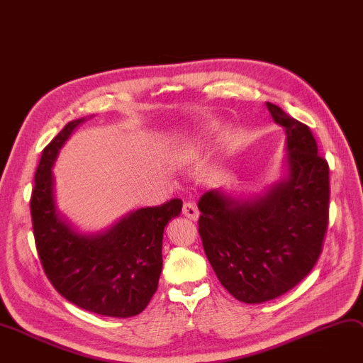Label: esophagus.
Masks as SVG:
<instances>
[{
	"mask_svg": "<svg viewBox=\"0 0 363 363\" xmlns=\"http://www.w3.org/2000/svg\"><path fill=\"white\" fill-rule=\"evenodd\" d=\"M182 214L194 222L200 217V211L194 203H185L182 207Z\"/></svg>",
	"mask_w": 363,
	"mask_h": 363,
	"instance_id": "34e87169",
	"label": "esophagus"
}]
</instances>
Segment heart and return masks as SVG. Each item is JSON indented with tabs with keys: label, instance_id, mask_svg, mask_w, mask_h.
Returning a JSON list of instances; mask_svg holds the SVG:
<instances>
[{
	"label": "heart",
	"instance_id": "b5f03b06",
	"mask_svg": "<svg viewBox=\"0 0 363 363\" xmlns=\"http://www.w3.org/2000/svg\"><path fill=\"white\" fill-rule=\"evenodd\" d=\"M210 131H211V128L206 127L204 130H201L200 134L181 143L172 155L174 162L184 164V163H189L192 160H197L203 152L204 143H206L207 137L210 135Z\"/></svg>",
	"mask_w": 363,
	"mask_h": 363
}]
</instances>
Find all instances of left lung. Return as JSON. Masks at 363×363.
<instances>
[{"label":"left lung","mask_w":363,"mask_h":363,"mask_svg":"<svg viewBox=\"0 0 363 363\" xmlns=\"http://www.w3.org/2000/svg\"><path fill=\"white\" fill-rule=\"evenodd\" d=\"M265 106L286 134L280 179L251 197L217 188L199 201L206 255L223 287L244 303L295 287L315 265L328 225V164L315 138L281 108Z\"/></svg>","instance_id":"1"}]
</instances>
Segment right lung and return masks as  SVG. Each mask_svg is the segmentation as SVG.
<instances>
[{"label":"right lung","instance_id":"right-lung-1","mask_svg":"<svg viewBox=\"0 0 363 363\" xmlns=\"http://www.w3.org/2000/svg\"><path fill=\"white\" fill-rule=\"evenodd\" d=\"M86 118L69 121L42 152L30 200L36 248L48 279L67 301L99 315L128 318L156 292L163 230L179 216L182 201L131 210L98 232L80 230L57 204L52 167Z\"/></svg>","mask_w":363,"mask_h":363}]
</instances>
